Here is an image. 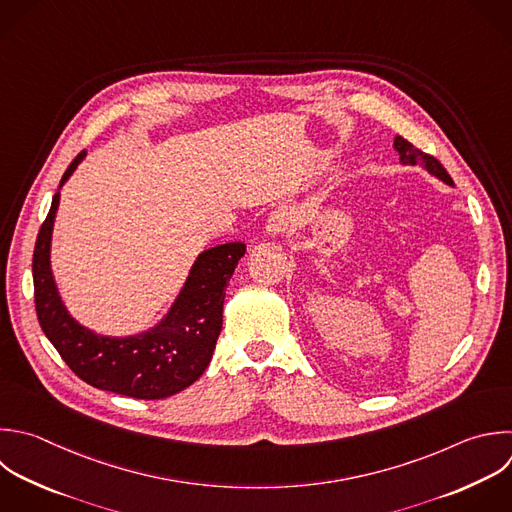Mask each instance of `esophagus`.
<instances>
[{
    "label": "esophagus",
    "instance_id": "1",
    "mask_svg": "<svg viewBox=\"0 0 512 512\" xmlns=\"http://www.w3.org/2000/svg\"><path fill=\"white\" fill-rule=\"evenodd\" d=\"M298 220V210L296 206L292 204H282L278 206L270 216H268V222H266V234L270 236H280L284 232H288L294 222Z\"/></svg>",
    "mask_w": 512,
    "mask_h": 512
}]
</instances>
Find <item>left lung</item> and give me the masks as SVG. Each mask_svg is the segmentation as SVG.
Masks as SVG:
<instances>
[{
  "label": "left lung",
  "instance_id": "1",
  "mask_svg": "<svg viewBox=\"0 0 512 512\" xmlns=\"http://www.w3.org/2000/svg\"><path fill=\"white\" fill-rule=\"evenodd\" d=\"M394 150L398 152V156H400V164H408V166H416V164H420L428 174H432V176H436L438 180H442L444 184H448V186H454L452 184V178L448 176V172L442 168V164L436 160V158H432V156H428V154H424L422 150H418V148H414L408 140H404L402 136H396L394 138Z\"/></svg>",
  "mask_w": 512,
  "mask_h": 512
}]
</instances>
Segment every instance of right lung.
<instances>
[{
  "label": "right lung",
  "instance_id": "right-lung-1",
  "mask_svg": "<svg viewBox=\"0 0 512 512\" xmlns=\"http://www.w3.org/2000/svg\"><path fill=\"white\" fill-rule=\"evenodd\" d=\"M84 158L86 152L68 166L60 188ZM58 206L60 190L40 228L32 270L40 326L64 362L84 382L132 398L160 400L194 384L212 360L226 286L246 254V244L228 242L198 254L174 304L150 330L104 336L82 326L62 302L50 260Z\"/></svg>",
  "mask_w": 512,
  "mask_h": 512
}]
</instances>
